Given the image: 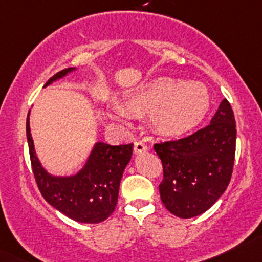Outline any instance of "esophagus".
Segmentation results:
<instances>
[{
	"instance_id": "esophagus-1",
	"label": "esophagus",
	"mask_w": 262,
	"mask_h": 262,
	"mask_svg": "<svg viewBox=\"0 0 262 262\" xmlns=\"http://www.w3.org/2000/svg\"><path fill=\"white\" fill-rule=\"evenodd\" d=\"M146 150H148V146H146L143 142H136V143H134V153H136V154L145 153Z\"/></svg>"
}]
</instances>
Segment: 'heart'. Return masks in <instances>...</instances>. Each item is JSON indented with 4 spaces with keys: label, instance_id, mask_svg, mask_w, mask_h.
I'll return each instance as SVG.
<instances>
[{
    "label": "heart",
    "instance_id": "b5f03b06",
    "mask_svg": "<svg viewBox=\"0 0 262 262\" xmlns=\"http://www.w3.org/2000/svg\"><path fill=\"white\" fill-rule=\"evenodd\" d=\"M124 104L132 116L151 114V125L162 136L182 137L203 122L210 107V96L199 82L159 77L126 94ZM109 116L128 120L126 112L117 105L109 108Z\"/></svg>",
    "mask_w": 262,
    "mask_h": 262
}]
</instances>
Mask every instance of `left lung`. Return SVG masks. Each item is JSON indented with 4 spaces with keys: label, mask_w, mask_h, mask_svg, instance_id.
Returning a JSON list of instances; mask_svg holds the SVG:
<instances>
[{
    "label": "left lung",
    "mask_w": 262,
    "mask_h": 262,
    "mask_svg": "<svg viewBox=\"0 0 262 262\" xmlns=\"http://www.w3.org/2000/svg\"><path fill=\"white\" fill-rule=\"evenodd\" d=\"M236 124L228 99L210 124L191 136L157 143L163 164L160 199L175 216L190 219L210 209L228 188L234 168Z\"/></svg>",
    "instance_id": "left-lung-1"
}]
</instances>
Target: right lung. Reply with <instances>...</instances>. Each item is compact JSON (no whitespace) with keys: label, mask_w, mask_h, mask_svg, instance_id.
Returning a JSON list of instances; mask_svg holds the SVG:
<instances>
[{"label":"right lung","mask_w":262,"mask_h":262,"mask_svg":"<svg viewBox=\"0 0 262 262\" xmlns=\"http://www.w3.org/2000/svg\"><path fill=\"white\" fill-rule=\"evenodd\" d=\"M76 68H66L48 79L45 87L61 79ZM28 149L37 186L48 204L70 219L98 224L108 219L118 201L120 180L130 162L133 144L111 145L98 142L84 166L71 177H56L46 170L34 151L30 129V113L26 123Z\"/></svg>","instance_id":"1"}]
</instances>
